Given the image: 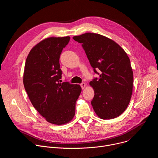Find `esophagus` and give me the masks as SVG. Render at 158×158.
Segmentation results:
<instances>
[{
    "label": "esophagus",
    "mask_w": 158,
    "mask_h": 158,
    "mask_svg": "<svg viewBox=\"0 0 158 158\" xmlns=\"http://www.w3.org/2000/svg\"><path fill=\"white\" fill-rule=\"evenodd\" d=\"M81 86L82 89H84L85 87V83H84V82L81 83Z\"/></svg>",
    "instance_id": "obj_1"
}]
</instances>
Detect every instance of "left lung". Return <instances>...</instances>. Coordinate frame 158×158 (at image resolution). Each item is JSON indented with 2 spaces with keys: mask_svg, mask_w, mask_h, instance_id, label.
<instances>
[{
  "mask_svg": "<svg viewBox=\"0 0 158 158\" xmlns=\"http://www.w3.org/2000/svg\"><path fill=\"white\" fill-rule=\"evenodd\" d=\"M82 44L95 73H102L89 82L94 91L91 101L97 116L111 119L120 116L126 109L131 98L133 72L128 56L112 39L99 34L87 32L74 36Z\"/></svg>",
  "mask_w": 158,
  "mask_h": 158,
  "instance_id": "8db88e82",
  "label": "left lung"
}]
</instances>
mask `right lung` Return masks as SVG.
I'll use <instances>...</instances> for the list:
<instances>
[{
  "instance_id": "add662e5",
  "label": "right lung",
  "mask_w": 158,
  "mask_h": 158,
  "mask_svg": "<svg viewBox=\"0 0 158 158\" xmlns=\"http://www.w3.org/2000/svg\"><path fill=\"white\" fill-rule=\"evenodd\" d=\"M69 36L50 37L34 46L26 59L23 83L29 98L48 122L62 125L72 121L82 89L79 84L59 82V58Z\"/></svg>"
}]
</instances>
